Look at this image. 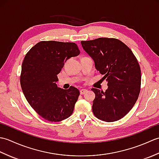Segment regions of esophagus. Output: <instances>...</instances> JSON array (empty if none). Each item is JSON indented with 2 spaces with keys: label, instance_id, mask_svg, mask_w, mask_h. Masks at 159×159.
Instances as JSON below:
<instances>
[{
  "label": "esophagus",
  "instance_id": "esophagus-1",
  "mask_svg": "<svg viewBox=\"0 0 159 159\" xmlns=\"http://www.w3.org/2000/svg\"><path fill=\"white\" fill-rule=\"evenodd\" d=\"M87 92V89H80V93L81 94V95H83V94Z\"/></svg>",
  "mask_w": 159,
  "mask_h": 159
}]
</instances>
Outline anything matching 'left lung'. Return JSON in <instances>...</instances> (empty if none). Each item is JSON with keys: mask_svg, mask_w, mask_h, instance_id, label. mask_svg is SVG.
I'll return each instance as SVG.
<instances>
[{"mask_svg": "<svg viewBox=\"0 0 159 159\" xmlns=\"http://www.w3.org/2000/svg\"><path fill=\"white\" fill-rule=\"evenodd\" d=\"M97 70L104 75L108 89L96 88L92 111L98 119L107 122L117 121L129 112L137 102L141 89V69L132 50L116 38H100L81 41Z\"/></svg>", "mask_w": 159, "mask_h": 159, "instance_id": "obj_1", "label": "left lung"}]
</instances>
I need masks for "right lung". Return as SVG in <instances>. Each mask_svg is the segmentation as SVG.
<instances>
[{
    "instance_id": "obj_1",
    "label": "right lung",
    "mask_w": 159,
    "mask_h": 159,
    "mask_svg": "<svg viewBox=\"0 0 159 159\" xmlns=\"http://www.w3.org/2000/svg\"><path fill=\"white\" fill-rule=\"evenodd\" d=\"M79 54L75 43L56 41L39 42L26 54L20 85L26 100L43 119L57 122L72 114L79 90L61 89L56 82L64 61Z\"/></svg>"
}]
</instances>
